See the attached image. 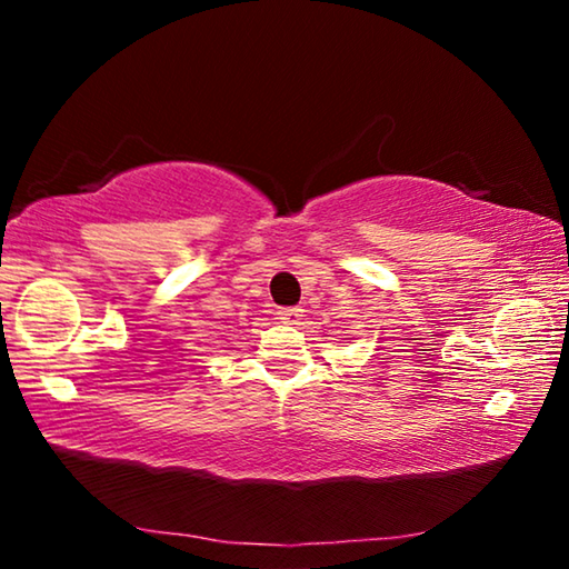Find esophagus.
I'll use <instances>...</instances> for the list:
<instances>
[{
  "instance_id": "34e87169",
  "label": "esophagus",
  "mask_w": 569,
  "mask_h": 569,
  "mask_svg": "<svg viewBox=\"0 0 569 569\" xmlns=\"http://www.w3.org/2000/svg\"><path fill=\"white\" fill-rule=\"evenodd\" d=\"M276 316H278V319H281L283 323H298V321H301V316H303V308H298V306L281 308V311H278Z\"/></svg>"
}]
</instances>
